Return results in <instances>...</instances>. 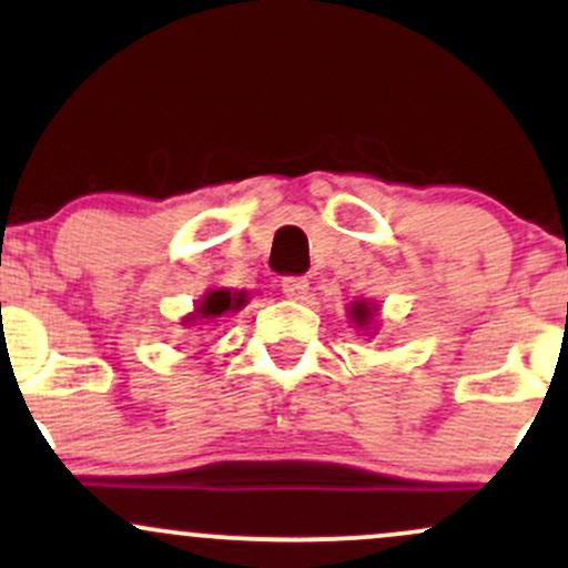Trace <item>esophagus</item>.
Listing matches in <instances>:
<instances>
[{
    "label": "esophagus",
    "mask_w": 568,
    "mask_h": 568,
    "mask_svg": "<svg viewBox=\"0 0 568 568\" xmlns=\"http://www.w3.org/2000/svg\"><path fill=\"white\" fill-rule=\"evenodd\" d=\"M306 291H310V283H306V277H298V275L283 277V293L288 298H296V302H302V298L306 296Z\"/></svg>",
    "instance_id": "34e87169"
}]
</instances>
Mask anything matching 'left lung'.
<instances>
[{
    "label": "left lung",
    "instance_id": "1",
    "mask_svg": "<svg viewBox=\"0 0 568 568\" xmlns=\"http://www.w3.org/2000/svg\"><path fill=\"white\" fill-rule=\"evenodd\" d=\"M349 315H352V321H355L363 328V325H368L371 317H374V310H371L366 302H355V304H352Z\"/></svg>",
    "mask_w": 568,
    "mask_h": 568
}]
</instances>
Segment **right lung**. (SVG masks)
<instances>
[{"label":"right lung","mask_w":568,"mask_h":568,"mask_svg":"<svg viewBox=\"0 0 568 568\" xmlns=\"http://www.w3.org/2000/svg\"><path fill=\"white\" fill-rule=\"evenodd\" d=\"M245 304V293H230V291H211L202 298L197 312L189 321H213V317L226 315V312L240 310Z\"/></svg>","instance_id":"obj_1"}]
</instances>
